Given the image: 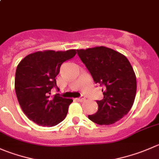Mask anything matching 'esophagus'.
<instances>
[{
	"mask_svg": "<svg viewBox=\"0 0 159 159\" xmlns=\"http://www.w3.org/2000/svg\"><path fill=\"white\" fill-rule=\"evenodd\" d=\"M78 100L79 102H84V100H85V97H84V95H81L80 98H78Z\"/></svg>",
	"mask_w": 159,
	"mask_h": 159,
	"instance_id": "1",
	"label": "esophagus"
}]
</instances>
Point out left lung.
<instances>
[{
  "mask_svg": "<svg viewBox=\"0 0 159 159\" xmlns=\"http://www.w3.org/2000/svg\"><path fill=\"white\" fill-rule=\"evenodd\" d=\"M95 83L104 87L103 98L96 101V113L89 119L99 125L115 124L127 115L134 102L137 80L130 61L122 53L106 47L77 50Z\"/></svg>",
  "mask_w": 159,
  "mask_h": 159,
  "instance_id": "left-lung-1",
  "label": "left lung"
}]
</instances>
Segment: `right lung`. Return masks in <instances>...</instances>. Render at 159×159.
Returning <instances> with one entry per match:
<instances>
[{
    "mask_svg": "<svg viewBox=\"0 0 159 159\" xmlns=\"http://www.w3.org/2000/svg\"><path fill=\"white\" fill-rule=\"evenodd\" d=\"M76 50H44L30 53L18 64L15 89L18 101L26 116L43 127H53L65 119L73 102L59 94L51 96L57 88L56 77L64 61L71 59Z\"/></svg>",
    "mask_w": 159,
    "mask_h": 159,
    "instance_id": "add662e5",
    "label": "right lung"
}]
</instances>
